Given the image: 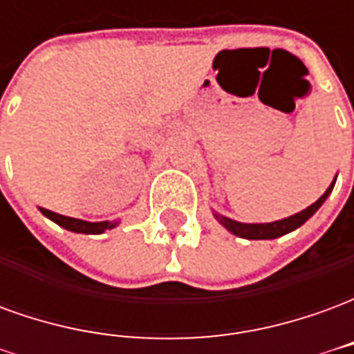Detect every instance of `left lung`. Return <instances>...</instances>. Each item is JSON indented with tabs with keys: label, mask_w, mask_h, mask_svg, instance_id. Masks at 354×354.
I'll return each instance as SVG.
<instances>
[{
	"label": "left lung",
	"mask_w": 354,
	"mask_h": 354,
	"mask_svg": "<svg viewBox=\"0 0 354 354\" xmlns=\"http://www.w3.org/2000/svg\"><path fill=\"white\" fill-rule=\"evenodd\" d=\"M337 178V176H335ZM335 178L334 182L330 184L326 192L322 193V197H320L317 203H313L311 207H307L301 212H297V214L290 216V218H284V220H279V222H271V223H243V222H235V220H231V218H225L222 214H214L216 220L222 223L223 227L227 231H231L233 235H237L241 239H248V241H260V239H277L282 237V235H286L290 231L297 230L299 225H304L309 218H311L320 207H322V203L328 199V195L332 193L335 184Z\"/></svg>",
	"instance_id": "left-lung-1"
}]
</instances>
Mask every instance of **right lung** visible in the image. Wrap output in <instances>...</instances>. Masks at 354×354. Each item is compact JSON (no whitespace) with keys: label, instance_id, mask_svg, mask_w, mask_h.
Listing matches in <instances>:
<instances>
[{"label":"right lung","instance_id":"obj_1","mask_svg":"<svg viewBox=\"0 0 354 354\" xmlns=\"http://www.w3.org/2000/svg\"><path fill=\"white\" fill-rule=\"evenodd\" d=\"M43 216H47L49 220H53L55 223H58L60 227H64L68 231H73V233H85V235H98V233H104L106 230H113L117 225V222H85V220H77V218H68V216L57 214L53 210H47V208H39Z\"/></svg>","mask_w":354,"mask_h":354}]
</instances>
